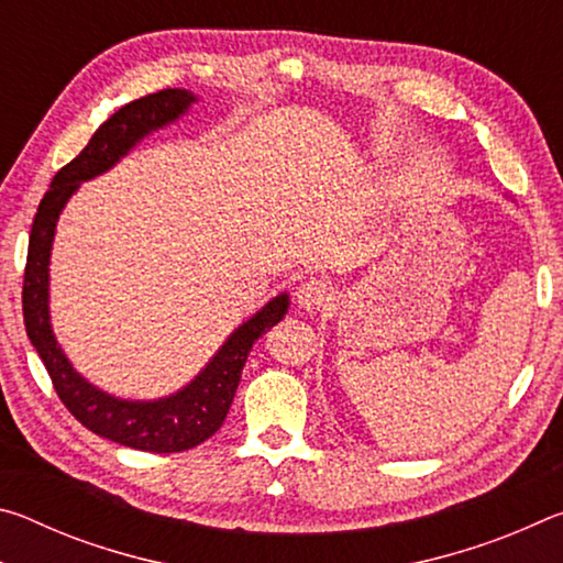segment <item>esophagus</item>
<instances>
[{"label": "esophagus", "instance_id": "esophagus-1", "mask_svg": "<svg viewBox=\"0 0 563 563\" xmlns=\"http://www.w3.org/2000/svg\"><path fill=\"white\" fill-rule=\"evenodd\" d=\"M332 300V288L325 280H318V278H310L298 285V290H295V302L300 305L302 310H320L322 305H328Z\"/></svg>", "mask_w": 563, "mask_h": 563}]
</instances>
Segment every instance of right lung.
Segmentation results:
<instances>
[{
    "label": "right lung",
    "instance_id": "right-lung-1",
    "mask_svg": "<svg viewBox=\"0 0 563 563\" xmlns=\"http://www.w3.org/2000/svg\"><path fill=\"white\" fill-rule=\"evenodd\" d=\"M194 101L196 97L186 89H164L126 103L109 121H103L81 154L52 178L34 216L26 253L22 288L24 328L52 377L56 395L87 430L141 452H184L221 430L255 340L280 322L290 305L285 292L273 298L223 342L194 383L154 402H131L101 393L76 373L56 345L49 325V255L64 203L81 180L109 170L146 133L176 121Z\"/></svg>",
    "mask_w": 563,
    "mask_h": 563
}]
</instances>
